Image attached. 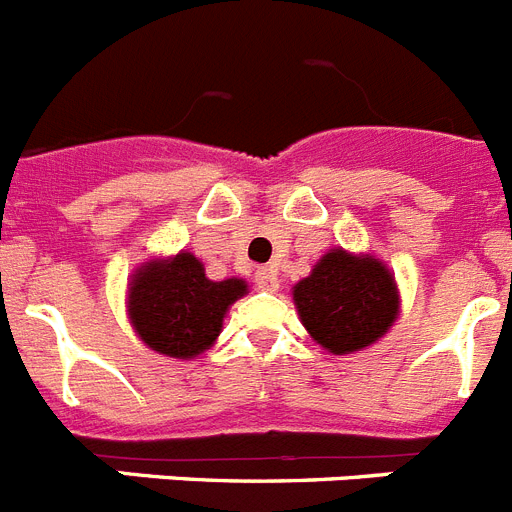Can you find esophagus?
I'll list each match as a JSON object with an SVG mask.
<instances>
[{
    "instance_id": "obj_1",
    "label": "esophagus",
    "mask_w": 512,
    "mask_h": 512,
    "mask_svg": "<svg viewBox=\"0 0 512 512\" xmlns=\"http://www.w3.org/2000/svg\"><path fill=\"white\" fill-rule=\"evenodd\" d=\"M256 287L264 292L277 290V269L274 266H261L259 272H256Z\"/></svg>"
}]
</instances>
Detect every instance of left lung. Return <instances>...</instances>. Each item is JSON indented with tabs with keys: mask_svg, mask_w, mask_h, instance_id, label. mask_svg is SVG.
I'll list each match as a JSON object with an SVG mask.
<instances>
[{
	"mask_svg": "<svg viewBox=\"0 0 512 512\" xmlns=\"http://www.w3.org/2000/svg\"><path fill=\"white\" fill-rule=\"evenodd\" d=\"M292 298L308 334L334 355L370 347L399 316V292L386 266L342 248L326 253Z\"/></svg>",
	"mask_w": 512,
	"mask_h": 512,
	"instance_id": "left-lung-1",
	"label": "left lung"
}]
</instances>
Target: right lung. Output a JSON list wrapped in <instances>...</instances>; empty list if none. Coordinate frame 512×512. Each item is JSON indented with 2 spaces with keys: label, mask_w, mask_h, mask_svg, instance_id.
<instances>
[{
  "label": "right lung",
  "mask_w": 512,
  "mask_h": 512,
  "mask_svg": "<svg viewBox=\"0 0 512 512\" xmlns=\"http://www.w3.org/2000/svg\"><path fill=\"white\" fill-rule=\"evenodd\" d=\"M246 295L243 279L212 282L191 253L142 266L129 287V316L142 342L160 355L189 360L220 336L225 310Z\"/></svg>",
  "instance_id": "obj_1"
}]
</instances>
